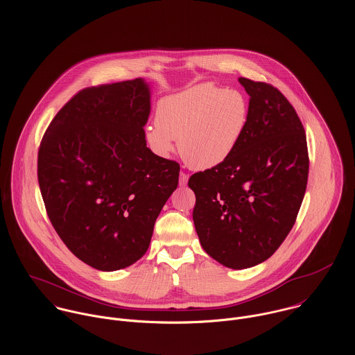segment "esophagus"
Masks as SVG:
<instances>
[{"instance_id":"obj_1","label":"esophagus","mask_w":355,"mask_h":355,"mask_svg":"<svg viewBox=\"0 0 355 355\" xmlns=\"http://www.w3.org/2000/svg\"><path fill=\"white\" fill-rule=\"evenodd\" d=\"M189 182V175L186 172H180V176H179V184L180 186H186Z\"/></svg>"}]
</instances>
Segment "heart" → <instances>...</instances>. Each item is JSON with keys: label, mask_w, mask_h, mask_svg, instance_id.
Masks as SVG:
<instances>
[{"label": "heart", "mask_w": 355, "mask_h": 355, "mask_svg": "<svg viewBox=\"0 0 355 355\" xmlns=\"http://www.w3.org/2000/svg\"><path fill=\"white\" fill-rule=\"evenodd\" d=\"M155 124L145 128L153 154L166 158L175 150L196 169H210L238 148L249 121L248 98L235 89L193 86L158 102Z\"/></svg>", "instance_id": "1"}]
</instances>
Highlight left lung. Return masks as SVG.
Masks as SVG:
<instances>
[{
    "instance_id": "1",
    "label": "left lung",
    "mask_w": 355,
    "mask_h": 355,
    "mask_svg": "<svg viewBox=\"0 0 355 355\" xmlns=\"http://www.w3.org/2000/svg\"><path fill=\"white\" fill-rule=\"evenodd\" d=\"M250 96L246 131L223 164L189 179L203 250L232 269L268 259L284 242L304 201L309 153L304 125L272 85L239 78Z\"/></svg>"
}]
</instances>
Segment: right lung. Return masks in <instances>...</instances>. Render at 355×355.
<instances>
[{
  "label": "right lung",
  "instance_id": "1",
  "mask_svg": "<svg viewBox=\"0 0 355 355\" xmlns=\"http://www.w3.org/2000/svg\"><path fill=\"white\" fill-rule=\"evenodd\" d=\"M144 79L86 87L51 120L38 150V183L64 245L98 270H119L149 249L155 218L180 165L145 142Z\"/></svg>",
  "mask_w": 355,
  "mask_h": 355
}]
</instances>
